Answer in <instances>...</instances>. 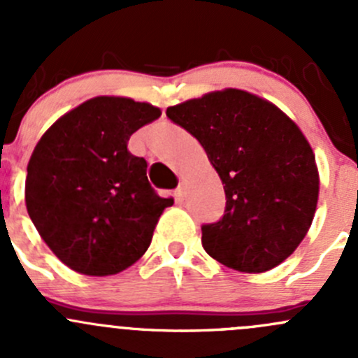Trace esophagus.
Here are the masks:
<instances>
[{
    "mask_svg": "<svg viewBox=\"0 0 358 358\" xmlns=\"http://www.w3.org/2000/svg\"><path fill=\"white\" fill-rule=\"evenodd\" d=\"M185 196H187L185 185H183V183H180L178 189L175 190V197H176V201H183V199H185Z\"/></svg>",
    "mask_w": 358,
    "mask_h": 358,
    "instance_id": "obj_1",
    "label": "esophagus"
}]
</instances>
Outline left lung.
Here are the masks:
<instances>
[{"label": "left lung", "mask_w": 358, "mask_h": 358, "mask_svg": "<svg viewBox=\"0 0 358 358\" xmlns=\"http://www.w3.org/2000/svg\"><path fill=\"white\" fill-rule=\"evenodd\" d=\"M196 136L227 197L220 222L202 227V246L222 265L262 273L301 244L319 201L315 154L299 126L246 90L209 92L168 107Z\"/></svg>", "instance_id": "obj_1"}]
</instances>
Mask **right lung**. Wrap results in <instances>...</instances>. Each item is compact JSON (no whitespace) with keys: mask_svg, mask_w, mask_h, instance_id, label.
<instances>
[{"mask_svg":"<svg viewBox=\"0 0 358 358\" xmlns=\"http://www.w3.org/2000/svg\"><path fill=\"white\" fill-rule=\"evenodd\" d=\"M161 109L128 96L102 95L57 119L27 164L25 206L46 246L78 273L114 275L150 246L162 211L147 162L128 150L136 129Z\"/></svg>","mask_w":358,"mask_h":358,"instance_id":"obj_1","label":"right lung"}]
</instances>
